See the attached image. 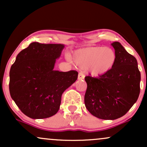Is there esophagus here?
I'll use <instances>...</instances> for the list:
<instances>
[{
    "label": "esophagus",
    "mask_w": 147,
    "mask_h": 147,
    "mask_svg": "<svg viewBox=\"0 0 147 147\" xmlns=\"http://www.w3.org/2000/svg\"><path fill=\"white\" fill-rule=\"evenodd\" d=\"M85 77V75H84L83 72H79L78 75V79L79 80H82V79H84Z\"/></svg>",
    "instance_id": "obj_1"
}]
</instances>
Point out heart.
<instances>
[{"instance_id":"1","label":"heart","mask_w":147,"mask_h":147,"mask_svg":"<svg viewBox=\"0 0 147 147\" xmlns=\"http://www.w3.org/2000/svg\"><path fill=\"white\" fill-rule=\"evenodd\" d=\"M73 59L79 68L86 69L94 76L108 72L116 61L115 52L110 48L88 47L77 50Z\"/></svg>"}]
</instances>
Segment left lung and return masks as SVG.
Segmentation results:
<instances>
[{
	"instance_id": "1",
	"label": "left lung",
	"mask_w": 147,
	"mask_h": 147,
	"mask_svg": "<svg viewBox=\"0 0 147 147\" xmlns=\"http://www.w3.org/2000/svg\"><path fill=\"white\" fill-rule=\"evenodd\" d=\"M116 61L109 72L97 78L87 76L84 102L88 111L102 119L122 117L137 102L141 76L138 61L119 42L111 43Z\"/></svg>"
}]
</instances>
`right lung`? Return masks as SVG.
Wrapping results in <instances>:
<instances>
[{"label": "right lung", "instance_id": "1", "mask_svg": "<svg viewBox=\"0 0 147 147\" xmlns=\"http://www.w3.org/2000/svg\"><path fill=\"white\" fill-rule=\"evenodd\" d=\"M64 47L33 42L18 54L11 65L10 95L28 117L44 119L56 114L63 92L77 79L75 70H54Z\"/></svg>", "mask_w": 147, "mask_h": 147}]
</instances>
